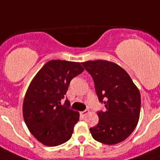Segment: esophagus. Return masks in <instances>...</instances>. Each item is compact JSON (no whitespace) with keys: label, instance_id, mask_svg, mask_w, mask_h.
<instances>
[{"label":"esophagus","instance_id":"1","mask_svg":"<svg viewBox=\"0 0 160 160\" xmlns=\"http://www.w3.org/2000/svg\"><path fill=\"white\" fill-rule=\"evenodd\" d=\"M88 113H89V110H88V109H85V110H84V111L80 112V115H81L82 117H85Z\"/></svg>","mask_w":160,"mask_h":160}]
</instances>
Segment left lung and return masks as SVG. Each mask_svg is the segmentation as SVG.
<instances>
[{"label": "left lung", "instance_id": "1", "mask_svg": "<svg viewBox=\"0 0 160 160\" xmlns=\"http://www.w3.org/2000/svg\"><path fill=\"white\" fill-rule=\"evenodd\" d=\"M92 77L99 101L105 111L97 112L99 123L90 128L94 139L105 144L124 141L139 121L141 98L128 73L119 65L107 60L81 63Z\"/></svg>", "mask_w": 160, "mask_h": 160}]
</instances>
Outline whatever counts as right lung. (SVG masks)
Here are the masks:
<instances>
[{"mask_svg":"<svg viewBox=\"0 0 160 160\" xmlns=\"http://www.w3.org/2000/svg\"><path fill=\"white\" fill-rule=\"evenodd\" d=\"M84 71L80 63L50 60L30 84L23 102V117L27 128L38 141L57 146L71 138L80 114L62 104L70 80Z\"/></svg>","mask_w":160,"mask_h":160,"instance_id":"obj_1","label":"right lung"}]
</instances>
